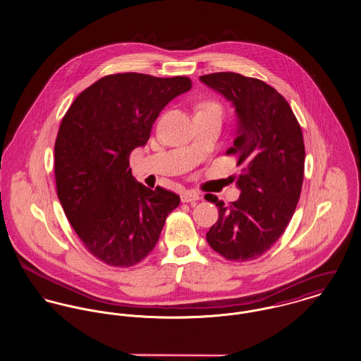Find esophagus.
Wrapping results in <instances>:
<instances>
[{"mask_svg":"<svg viewBox=\"0 0 361 361\" xmlns=\"http://www.w3.org/2000/svg\"><path fill=\"white\" fill-rule=\"evenodd\" d=\"M199 199H200V196L194 191H185L184 194L181 195V202L183 203H195Z\"/></svg>","mask_w":361,"mask_h":361,"instance_id":"obj_1","label":"esophagus"}]
</instances>
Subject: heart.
Wrapping results in <instances>:
<instances>
[{
  "label": "heart",
  "mask_w": 361,
  "mask_h": 361,
  "mask_svg": "<svg viewBox=\"0 0 361 361\" xmlns=\"http://www.w3.org/2000/svg\"><path fill=\"white\" fill-rule=\"evenodd\" d=\"M197 111H214L221 112L222 114V107L221 104L217 103L216 100H204L203 103H200Z\"/></svg>",
  "instance_id": "1"
}]
</instances>
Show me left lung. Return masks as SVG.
Listing matches in <instances>:
<instances>
[{"instance_id":"1","label":"left lung","mask_w":361,"mask_h":361,"mask_svg":"<svg viewBox=\"0 0 361 361\" xmlns=\"http://www.w3.org/2000/svg\"><path fill=\"white\" fill-rule=\"evenodd\" d=\"M199 80L233 104L239 126L226 155H236L243 166L236 202L225 206L209 196L219 207V220L206 239L229 261L254 259L281 236L297 207L305 162L302 130L286 99L261 80L236 73Z\"/></svg>"}]
</instances>
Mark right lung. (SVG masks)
Returning a JSON list of instances; mask_svg holds the SVG:
<instances>
[{
  "instance_id": "obj_1",
  "label": "right lung",
  "mask_w": 361,
  "mask_h": 361,
  "mask_svg": "<svg viewBox=\"0 0 361 361\" xmlns=\"http://www.w3.org/2000/svg\"><path fill=\"white\" fill-rule=\"evenodd\" d=\"M188 77L112 74L86 87L61 119L55 142L56 190L85 247L112 267H133L155 247L180 196L132 176L130 152L145 145Z\"/></svg>"
}]
</instances>
